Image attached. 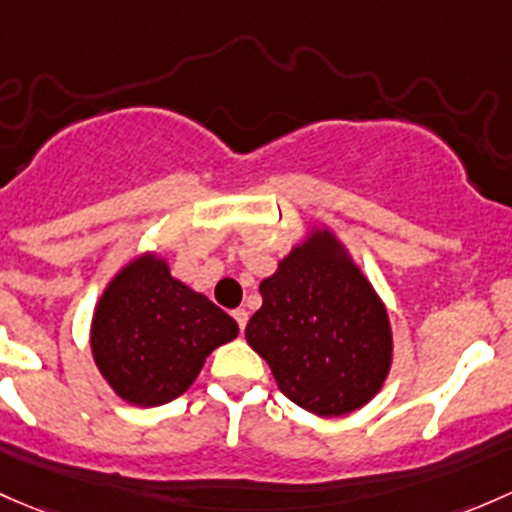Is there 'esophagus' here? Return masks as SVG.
<instances>
[{"label": "esophagus", "instance_id": "34e87169", "mask_svg": "<svg viewBox=\"0 0 512 512\" xmlns=\"http://www.w3.org/2000/svg\"><path fill=\"white\" fill-rule=\"evenodd\" d=\"M233 319L238 321L240 331H245V326H247V319H250V314H247V309H235V311H233Z\"/></svg>", "mask_w": 512, "mask_h": 512}]
</instances>
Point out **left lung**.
<instances>
[{"instance_id": "obj_1", "label": "left lung", "mask_w": 512, "mask_h": 512, "mask_svg": "<svg viewBox=\"0 0 512 512\" xmlns=\"http://www.w3.org/2000/svg\"><path fill=\"white\" fill-rule=\"evenodd\" d=\"M260 294L245 338L294 405L341 417L378 395L392 365L390 319L331 230L292 247Z\"/></svg>"}]
</instances>
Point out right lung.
Instances as JSON below:
<instances>
[{"instance_id":"obj_1","label":"right lung","mask_w":512,"mask_h":512,"mask_svg":"<svg viewBox=\"0 0 512 512\" xmlns=\"http://www.w3.org/2000/svg\"><path fill=\"white\" fill-rule=\"evenodd\" d=\"M238 324L206 294L171 277L164 257L139 255L110 279L95 306L90 348L107 385L137 407L184 395Z\"/></svg>"}]
</instances>
